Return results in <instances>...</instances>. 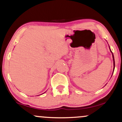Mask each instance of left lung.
<instances>
[{
    "label": "left lung",
    "instance_id": "left-lung-1",
    "mask_svg": "<svg viewBox=\"0 0 122 122\" xmlns=\"http://www.w3.org/2000/svg\"><path fill=\"white\" fill-rule=\"evenodd\" d=\"M110 51H111V52L112 53V52L111 50H110ZM112 54H113V53H112ZM113 61H114V68H115V61H114V55L113 54Z\"/></svg>",
    "mask_w": 122,
    "mask_h": 122
}]
</instances>
